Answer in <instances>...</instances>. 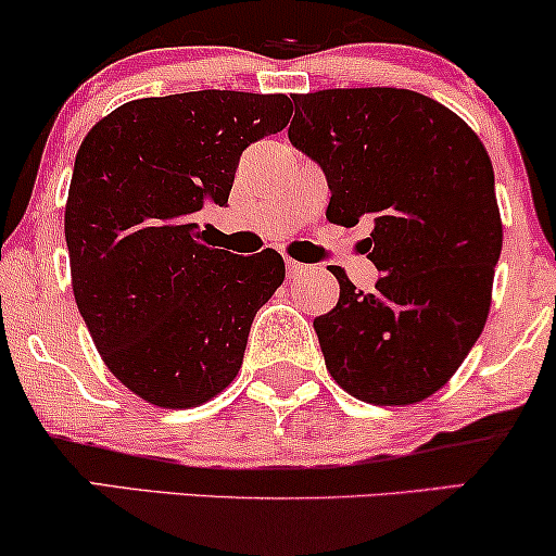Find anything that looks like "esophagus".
Instances as JSON below:
<instances>
[{
    "label": "esophagus",
    "mask_w": 556,
    "mask_h": 556,
    "mask_svg": "<svg viewBox=\"0 0 556 556\" xmlns=\"http://www.w3.org/2000/svg\"><path fill=\"white\" fill-rule=\"evenodd\" d=\"M286 270H288V278H304L312 273V265H304V263H295V261H288L286 263Z\"/></svg>",
    "instance_id": "34e87169"
}]
</instances>
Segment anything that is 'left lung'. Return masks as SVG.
I'll list each match as a JSON object with an SVG mask.
<instances>
[{"mask_svg": "<svg viewBox=\"0 0 556 556\" xmlns=\"http://www.w3.org/2000/svg\"><path fill=\"white\" fill-rule=\"evenodd\" d=\"M288 140L321 165L327 219L372 216L363 252L383 273L372 293L334 268L340 301L316 316L324 363L375 406L429 399L457 372L490 312L503 225L480 137L408 89L291 93Z\"/></svg>", "mask_w": 556, "mask_h": 556, "instance_id": "8db88e82", "label": "left lung"}]
</instances>
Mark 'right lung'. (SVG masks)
<instances>
[{
  "mask_svg": "<svg viewBox=\"0 0 556 556\" xmlns=\"http://www.w3.org/2000/svg\"><path fill=\"white\" fill-rule=\"evenodd\" d=\"M286 93L189 91L106 114L76 153L66 244L76 306L114 378L161 408L206 403L240 372L250 324L283 283L276 250L208 248L250 142L291 119Z\"/></svg>",
  "mask_w": 556,
  "mask_h": 556,
  "instance_id": "right-lung-1",
  "label": "right lung"
}]
</instances>
